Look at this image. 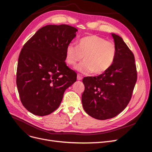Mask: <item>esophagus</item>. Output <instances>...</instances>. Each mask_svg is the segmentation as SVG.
<instances>
[{"label":"esophagus","mask_w":152,"mask_h":152,"mask_svg":"<svg viewBox=\"0 0 152 152\" xmlns=\"http://www.w3.org/2000/svg\"><path fill=\"white\" fill-rule=\"evenodd\" d=\"M82 79V77L80 74H77V80H81Z\"/></svg>","instance_id":"esophagus-1"}]
</instances>
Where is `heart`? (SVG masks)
I'll use <instances>...</instances> for the list:
<instances>
[{
    "label": "heart",
    "mask_w": 152,
    "mask_h": 152,
    "mask_svg": "<svg viewBox=\"0 0 152 152\" xmlns=\"http://www.w3.org/2000/svg\"><path fill=\"white\" fill-rule=\"evenodd\" d=\"M117 55L116 45L97 35H89L81 38L77 47L72 44L66 48V62L75 66L84 56V61L76 67L85 74L94 73L100 75L108 70L114 63Z\"/></svg>",
    "instance_id": "heart-1"
}]
</instances>
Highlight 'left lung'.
<instances>
[{"label":"left lung","mask_w":152,"mask_h":152,"mask_svg":"<svg viewBox=\"0 0 152 152\" xmlns=\"http://www.w3.org/2000/svg\"><path fill=\"white\" fill-rule=\"evenodd\" d=\"M112 35L117 48L112 66L102 74L82 80V106L89 115L98 120L115 117L126 108L137 80L134 54L120 36Z\"/></svg>","instance_id":"obj_1"}]
</instances>
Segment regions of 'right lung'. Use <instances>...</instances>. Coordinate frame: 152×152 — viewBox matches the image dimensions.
I'll list each match as a JSON object with an SVG mask.
<instances>
[{
  "instance_id": "add662e5",
  "label": "right lung",
  "mask_w": 152,
  "mask_h": 152,
  "mask_svg": "<svg viewBox=\"0 0 152 152\" xmlns=\"http://www.w3.org/2000/svg\"><path fill=\"white\" fill-rule=\"evenodd\" d=\"M77 29L49 25L39 29L23 47L18 58L16 85L24 107L35 115L51 113L60 104L77 73L65 62L66 48Z\"/></svg>"
}]
</instances>
